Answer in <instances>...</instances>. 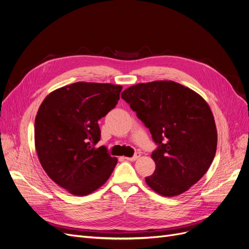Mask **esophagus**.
<instances>
[{
	"instance_id": "1",
	"label": "esophagus",
	"mask_w": 249,
	"mask_h": 249,
	"mask_svg": "<svg viewBox=\"0 0 249 249\" xmlns=\"http://www.w3.org/2000/svg\"><path fill=\"white\" fill-rule=\"evenodd\" d=\"M139 158H140V153L137 152V153H135L134 156H132V158H125V160H129V161H135V160H138Z\"/></svg>"
}]
</instances>
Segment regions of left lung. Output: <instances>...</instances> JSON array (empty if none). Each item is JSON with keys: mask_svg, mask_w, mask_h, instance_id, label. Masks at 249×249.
Wrapping results in <instances>:
<instances>
[{"mask_svg": "<svg viewBox=\"0 0 249 249\" xmlns=\"http://www.w3.org/2000/svg\"><path fill=\"white\" fill-rule=\"evenodd\" d=\"M159 144L151 154L154 173L147 186L163 197H176L198 182L217 149V129L207 102L173 81L141 83L121 94Z\"/></svg>", "mask_w": 249, "mask_h": 249, "instance_id": "left-lung-1", "label": "left lung"}]
</instances>
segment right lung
Returning a JSON list of instances; mask_svg holds the SVG:
<instances>
[{
    "label": "right lung",
    "mask_w": 249,
    "mask_h": 249,
    "mask_svg": "<svg viewBox=\"0 0 249 249\" xmlns=\"http://www.w3.org/2000/svg\"><path fill=\"white\" fill-rule=\"evenodd\" d=\"M122 86L78 82L53 91L35 118V148L47 176L74 196H87L108 180L117 159L105 146L98 121L116 107Z\"/></svg>",
    "instance_id": "add662e5"
}]
</instances>
